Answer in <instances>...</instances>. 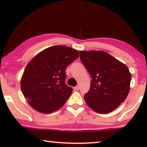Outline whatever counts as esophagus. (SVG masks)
<instances>
[{
    "instance_id": "esophagus-1",
    "label": "esophagus",
    "mask_w": 147,
    "mask_h": 147,
    "mask_svg": "<svg viewBox=\"0 0 147 147\" xmlns=\"http://www.w3.org/2000/svg\"><path fill=\"white\" fill-rule=\"evenodd\" d=\"M74 90H75V91H78V90H79V89H80V86H75V87H74Z\"/></svg>"
}]
</instances>
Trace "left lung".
<instances>
[{"label":"left lung","instance_id":"obj_1","mask_svg":"<svg viewBox=\"0 0 147 147\" xmlns=\"http://www.w3.org/2000/svg\"><path fill=\"white\" fill-rule=\"evenodd\" d=\"M80 59L92 81L84 96L87 105L100 114L113 111L126 98L131 74L125 64L105 51H80Z\"/></svg>","mask_w":147,"mask_h":147}]
</instances>
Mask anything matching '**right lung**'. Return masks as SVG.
<instances>
[{
    "instance_id": "obj_1",
    "label": "right lung",
    "mask_w": 147,
    "mask_h": 147,
    "mask_svg": "<svg viewBox=\"0 0 147 147\" xmlns=\"http://www.w3.org/2000/svg\"><path fill=\"white\" fill-rule=\"evenodd\" d=\"M79 56L75 49L55 45L30 61L21 78V89L31 107L49 114L64 105L73 92L65 83V68Z\"/></svg>"
}]
</instances>
